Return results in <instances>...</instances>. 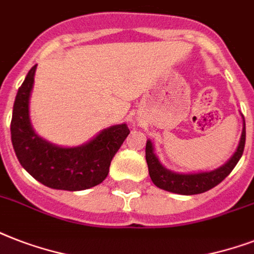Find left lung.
I'll use <instances>...</instances> for the list:
<instances>
[{
	"label": "left lung",
	"mask_w": 254,
	"mask_h": 254,
	"mask_svg": "<svg viewBox=\"0 0 254 254\" xmlns=\"http://www.w3.org/2000/svg\"><path fill=\"white\" fill-rule=\"evenodd\" d=\"M243 117V131H241L240 142L237 145L236 151L231 158L211 171H199V173H175L163 166L155 153L154 143L151 139L146 141V162L149 167V175L157 187L169 191V192L179 193V195H195L213 189L220 182L228 177L231 171L235 169L237 162L240 161L245 146V120Z\"/></svg>",
	"instance_id": "8db88e82"
}]
</instances>
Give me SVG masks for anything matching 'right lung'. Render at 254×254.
<instances>
[{
    "label": "right lung",
    "mask_w": 254,
    "mask_h": 254,
    "mask_svg": "<svg viewBox=\"0 0 254 254\" xmlns=\"http://www.w3.org/2000/svg\"><path fill=\"white\" fill-rule=\"evenodd\" d=\"M37 65L19 87L10 124L11 143L21 166L42 185L54 190L81 191L107 178L115 154L130 133L127 124L103 129L79 146H59L42 138L30 120V96Z\"/></svg>",
    "instance_id": "right-lung-1"
}]
</instances>
